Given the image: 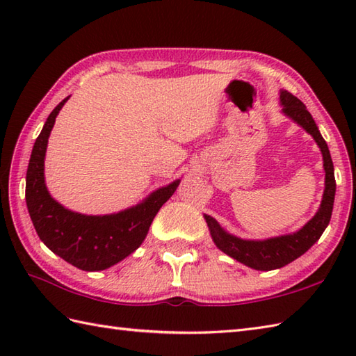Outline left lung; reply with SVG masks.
Listing matches in <instances>:
<instances>
[{"label":"left lung","instance_id":"left-lung-1","mask_svg":"<svg viewBox=\"0 0 356 356\" xmlns=\"http://www.w3.org/2000/svg\"><path fill=\"white\" fill-rule=\"evenodd\" d=\"M280 101L283 105V113L292 118L295 122L300 124L305 130L312 136L323 153L324 171H326V188H324L323 202L318 213L314 216L300 231L289 234V236L274 237L268 240H241L225 232L213 217L205 216L207 223L209 226L211 236H213L217 248L228 254L232 259L246 264V266L257 270H272L283 268L289 264L300 255H303L316 240L321 237L324 229L327 228L334 209L335 199V176H334V163L329 153L327 143L323 139L318 128L311 113L305 107L298 97L283 90L280 95Z\"/></svg>","mask_w":356,"mask_h":356}]
</instances>
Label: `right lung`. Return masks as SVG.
<instances>
[{
    "instance_id": "right-lung-1",
    "label": "right lung",
    "mask_w": 356,
    "mask_h": 356,
    "mask_svg": "<svg viewBox=\"0 0 356 356\" xmlns=\"http://www.w3.org/2000/svg\"><path fill=\"white\" fill-rule=\"evenodd\" d=\"M59 102L45 120L30 156L26 176V202L41 241L51 252L82 270H102L124 260L147 237L149 225L163 203L177 190L180 180L153 193L140 205L110 216H84L59 205L44 184V156Z\"/></svg>"
}]
</instances>
